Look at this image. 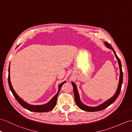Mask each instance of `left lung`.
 <instances>
[{"mask_svg": "<svg viewBox=\"0 0 132 132\" xmlns=\"http://www.w3.org/2000/svg\"><path fill=\"white\" fill-rule=\"evenodd\" d=\"M105 46H106L107 47L109 48V49H111L113 52L114 53V54L115 55V56H116L117 59L118 61V64L119 66V69H120V77H119V82L118 84V87L117 88V90L115 92V94L112 96L111 98H110V99H109L108 100H107L106 101H105L104 103H102V104H101L100 105L96 107H89V106H87L85 105V104H83L82 102H81V100H80L79 98V95L78 94V90H77V86L75 85V83H73V82H72V84L73 85V92H74V95H75V102L77 104V105L78 106L82 109V110L86 111H89V112H95V111H98L100 110H102L104 109L107 108L109 106H110L111 104H112L113 102L116 100L117 98H118L120 92V90H121V85L122 83H123V72H122V69H121V62L120 59L119 58L118 56H117L116 53L115 52V51L114 50L113 48L111 46L110 44H109L108 43H107L106 41H105Z\"/></svg>", "mask_w": 132, "mask_h": 132, "instance_id": "left-lung-1", "label": "left lung"}]
</instances>
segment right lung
Masks as SVG:
<instances>
[{
    "instance_id": "add662e5",
    "label": "right lung",
    "mask_w": 132,
    "mask_h": 132,
    "mask_svg": "<svg viewBox=\"0 0 132 132\" xmlns=\"http://www.w3.org/2000/svg\"><path fill=\"white\" fill-rule=\"evenodd\" d=\"M8 84L9 88L11 90L13 95L14 96L15 99L17 100V101L19 102L22 106H23L24 108L26 109L27 110H30L31 111H34V112H45L50 111L52 110L53 109L55 106L56 104V100H57V97L58 96L59 92L60 90V88L62 87V86L64 84V83L66 82H63V83H61L60 85H59V89H58V92H57V94L54 96V97L51 98V100L47 102V104H44V105H30L27 103H26L25 101H24L23 100L21 99L19 96L16 94V92L14 91V89L13 88V87L12 86L11 82V79H10V65L8 69Z\"/></svg>"
}]
</instances>
